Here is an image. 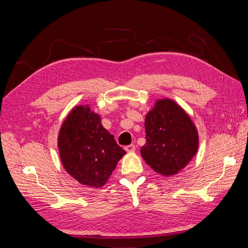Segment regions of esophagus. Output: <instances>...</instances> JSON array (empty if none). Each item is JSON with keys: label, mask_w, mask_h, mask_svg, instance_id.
Returning a JSON list of instances; mask_svg holds the SVG:
<instances>
[{"label": "esophagus", "mask_w": 248, "mask_h": 248, "mask_svg": "<svg viewBox=\"0 0 248 248\" xmlns=\"http://www.w3.org/2000/svg\"><path fill=\"white\" fill-rule=\"evenodd\" d=\"M125 150L127 152H134L136 151V146L134 145H128V146H125Z\"/></svg>", "instance_id": "esophagus-1"}]
</instances>
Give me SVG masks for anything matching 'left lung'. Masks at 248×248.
<instances>
[{"label":"left lung","instance_id":"8db88e82","mask_svg":"<svg viewBox=\"0 0 248 248\" xmlns=\"http://www.w3.org/2000/svg\"><path fill=\"white\" fill-rule=\"evenodd\" d=\"M146 144L140 153L155 171L175 175L196 155L199 137L188 115L170 99L156 102L145 120Z\"/></svg>","mask_w":248,"mask_h":248}]
</instances>
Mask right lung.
Returning <instances> with one entry per match:
<instances>
[{"label": "right lung", "instance_id": "obj_1", "mask_svg": "<svg viewBox=\"0 0 248 248\" xmlns=\"http://www.w3.org/2000/svg\"><path fill=\"white\" fill-rule=\"evenodd\" d=\"M59 150L69 175L93 187L107 183L126 153L88 106L72 109L65 120L59 134Z\"/></svg>", "mask_w": 248, "mask_h": 248}]
</instances>
